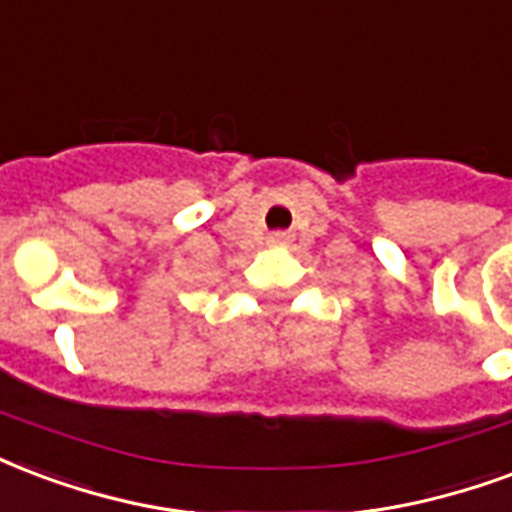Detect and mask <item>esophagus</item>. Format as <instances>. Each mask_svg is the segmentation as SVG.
<instances>
[{
  "label": "esophagus",
  "mask_w": 512,
  "mask_h": 512,
  "mask_svg": "<svg viewBox=\"0 0 512 512\" xmlns=\"http://www.w3.org/2000/svg\"><path fill=\"white\" fill-rule=\"evenodd\" d=\"M287 244H290V236H287V233H271V236H268V246H271V249H285Z\"/></svg>",
  "instance_id": "34e87169"
}]
</instances>
